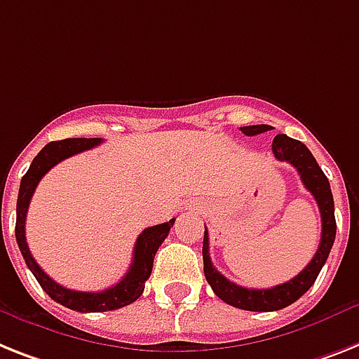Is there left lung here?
<instances>
[{
    "mask_svg": "<svg viewBox=\"0 0 359 359\" xmlns=\"http://www.w3.org/2000/svg\"><path fill=\"white\" fill-rule=\"evenodd\" d=\"M240 130L245 135H259V133L271 130V126L253 124V126H242ZM271 150H273L277 161H286L297 168L299 176L303 180V185L306 187V191L312 192V196L318 201L323 227L321 242H319V248L313 255V259L292 280L266 290L244 288V286L231 283L212 266L211 257H209V233H207L205 227V233H203V273H205L207 283L211 284L212 292L224 303L240 308V310H250V312L280 310V308H286L295 303L301 295H304L318 279L319 271L325 266L328 253L332 250L334 238H336V218H334V198L332 191H330V183H328L327 176L318 165L312 152L306 148V144L297 141V139L288 137L286 133H279V135H275Z\"/></svg>",
    "mask_w": 359,
    "mask_h": 359,
    "instance_id": "1",
    "label": "left lung"
}]
</instances>
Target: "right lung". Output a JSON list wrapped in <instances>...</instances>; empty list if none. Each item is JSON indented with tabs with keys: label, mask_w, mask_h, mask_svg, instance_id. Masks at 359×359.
<instances>
[{
	"label": "right lung",
	"mask_w": 359,
	"mask_h": 359,
	"mask_svg": "<svg viewBox=\"0 0 359 359\" xmlns=\"http://www.w3.org/2000/svg\"><path fill=\"white\" fill-rule=\"evenodd\" d=\"M102 143V139L99 137H76V139H64V141H53V143L46 144L41 148L40 154L32 159L31 167L22 177L20 183V192H18V203H16V242L18 248L22 251L25 264L32 271V275L36 277L43 292L60 303L62 306L71 308L75 312H108V310H117V308L128 306L133 301H137L141 297V293L144 290V283L148 280L150 273H152L154 257L156 251L159 250V245L163 244V240L168 236V231L174 226L176 218L170 222L159 224V226L147 227V229L137 236L135 248H133V260L130 269L126 271L123 279L119 283L106 288L102 292H75V290H67L60 286L58 283L49 277V275L36 264V260L32 259L29 245H27L25 238V218L27 209L31 203V198L36 191V185L40 180L46 176L56 163H60L62 159H67L71 156H75L79 152L90 150V148L97 147Z\"/></svg>",
	"instance_id": "add662e5"
}]
</instances>
